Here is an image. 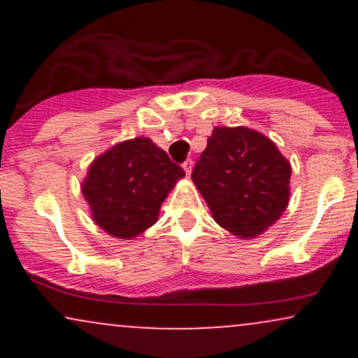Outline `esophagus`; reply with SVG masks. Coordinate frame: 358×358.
<instances>
[{
	"label": "esophagus",
	"mask_w": 358,
	"mask_h": 358,
	"mask_svg": "<svg viewBox=\"0 0 358 358\" xmlns=\"http://www.w3.org/2000/svg\"><path fill=\"white\" fill-rule=\"evenodd\" d=\"M192 168H193L192 159H187V162L183 163V170H185V173H187V176H190V173H192Z\"/></svg>",
	"instance_id": "1"
}]
</instances>
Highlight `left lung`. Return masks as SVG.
<instances>
[{
	"label": "left lung",
	"instance_id": "left-lung-1",
	"mask_svg": "<svg viewBox=\"0 0 358 358\" xmlns=\"http://www.w3.org/2000/svg\"><path fill=\"white\" fill-rule=\"evenodd\" d=\"M291 165L268 136L245 126L213 127L192 180L213 220L239 239L276 224L289 202Z\"/></svg>",
	"mask_w": 358,
	"mask_h": 358
}]
</instances>
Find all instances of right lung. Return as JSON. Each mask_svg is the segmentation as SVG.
Here are the masks:
<instances>
[{
    "label": "right lung",
    "instance_id": "add662e5",
    "mask_svg": "<svg viewBox=\"0 0 358 358\" xmlns=\"http://www.w3.org/2000/svg\"><path fill=\"white\" fill-rule=\"evenodd\" d=\"M185 171L150 138L117 143L96 156L80 185L90 219L116 239L131 241L156 224Z\"/></svg>",
    "mask_w": 358,
    "mask_h": 358
}]
</instances>
